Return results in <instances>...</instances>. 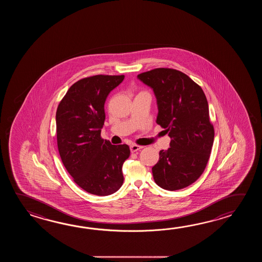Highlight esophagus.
I'll return each mask as SVG.
<instances>
[{"instance_id":"34e87169","label":"esophagus","mask_w":262,"mask_h":262,"mask_svg":"<svg viewBox=\"0 0 262 262\" xmlns=\"http://www.w3.org/2000/svg\"><path fill=\"white\" fill-rule=\"evenodd\" d=\"M140 149H142V146H139V145H131V146H130V150H131L132 152L138 151V150H140Z\"/></svg>"}]
</instances>
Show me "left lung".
I'll return each instance as SVG.
<instances>
[{
  "mask_svg": "<svg viewBox=\"0 0 262 262\" xmlns=\"http://www.w3.org/2000/svg\"><path fill=\"white\" fill-rule=\"evenodd\" d=\"M138 78L154 91L156 123L171 139L151 168L154 180L163 189H183L201 177L212 150L214 130L206 96L187 75L175 69L156 68Z\"/></svg>",
  "mask_w": 262,
  "mask_h": 262,
  "instance_id": "left-lung-1",
  "label": "left lung"
}]
</instances>
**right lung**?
<instances>
[{"label": "right lung", "instance_id": "1", "mask_svg": "<svg viewBox=\"0 0 262 262\" xmlns=\"http://www.w3.org/2000/svg\"><path fill=\"white\" fill-rule=\"evenodd\" d=\"M124 76L97 75L73 84L56 112L57 143L61 161L75 183L90 194L108 195L123 185L128 145L101 139L107 95Z\"/></svg>", "mask_w": 262, "mask_h": 262}]
</instances>
